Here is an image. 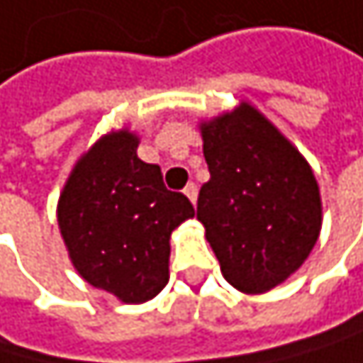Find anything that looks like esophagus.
<instances>
[{
	"label": "esophagus",
	"mask_w": 363,
	"mask_h": 363,
	"mask_svg": "<svg viewBox=\"0 0 363 363\" xmlns=\"http://www.w3.org/2000/svg\"><path fill=\"white\" fill-rule=\"evenodd\" d=\"M184 194L190 199L192 203H196V194H199V188H196V184H188V186L184 188Z\"/></svg>",
	"instance_id": "esophagus-1"
}]
</instances>
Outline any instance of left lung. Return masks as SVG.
Listing matches in <instances>:
<instances>
[{"mask_svg": "<svg viewBox=\"0 0 363 363\" xmlns=\"http://www.w3.org/2000/svg\"><path fill=\"white\" fill-rule=\"evenodd\" d=\"M210 182L196 218L240 292L262 294L286 281L312 253L323 203L312 167L259 110L242 101L201 123Z\"/></svg>", "mask_w": 363, "mask_h": 363, "instance_id": "left-lung-1", "label": "left lung"}]
</instances>
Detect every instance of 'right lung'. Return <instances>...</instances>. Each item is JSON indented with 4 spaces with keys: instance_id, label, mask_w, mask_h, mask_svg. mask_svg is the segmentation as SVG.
Listing matches in <instances>:
<instances>
[{
    "instance_id": "obj_1",
    "label": "right lung",
    "mask_w": 363,
    "mask_h": 363,
    "mask_svg": "<svg viewBox=\"0 0 363 363\" xmlns=\"http://www.w3.org/2000/svg\"><path fill=\"white\" fill-rule=\"evenodd\" d=\"M138 136H101L73 167L58 201V227L75 270L123 303H145L169 284L171 233L194 216L167 190L157 164L136 153Z\"/></svg>"
}]
</instances>
